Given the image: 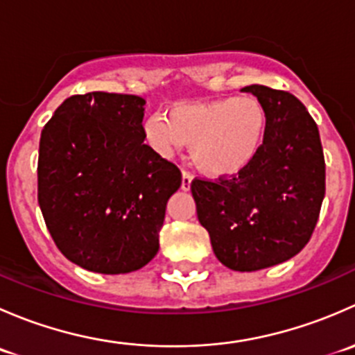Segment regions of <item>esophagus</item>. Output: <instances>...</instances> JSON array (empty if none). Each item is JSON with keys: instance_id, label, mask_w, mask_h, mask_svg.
<instances>
[{"instance_id": "1", "label": "esophagus", "mask_w": 355, "mask_h": 355, "mask_svg": "<svg viewBox=\"0 0 355 355\" xmlns=\"http://www.w3.org/2000/svg\"><path fill=\"white\" fill-rule=\"evenodd\" d=\"M191 184L192 175L189 173V171H184V173H182V189H184V191H189V189H191Z\"/></svg>"}]
</instances>
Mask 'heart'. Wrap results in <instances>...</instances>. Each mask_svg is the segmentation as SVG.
Wrapping results in <instances>:
<instances>
[{"mask_svg":"<svg viewBox=\"0 0 355 355\" xmlns=\"http://www.w3.org/2000/svg\"><path fill=\"white\" fill-rule=\"evenodd\" d=\"M146 139L161 156L184 146L200 171L214 178L235 177L254 163L268 134V111L254 96L187 101L170 106L164 116H148Z\"/></svg>","mask_w":355,"mask_h":355,"instance_id":"b5f03b06","label":"heart"}]
</instances>
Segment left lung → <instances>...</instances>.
<instances>
[{
  "label": "left lung",
  "instance_id": "1",
  "mask_svg": "<svg viewBox=\"0 0 355 355\" xmlns=\"http://www.w3.org/2000/svg\"><path fill=\"white\" fill-rule=\"evenodd\" d=\"M268 111L263 149L242 173L191 184L199 223L214 256L234 271L288 261L306 247L324 199V156L318 125L293 94L242 89Z\"/></svg>",
  "mask_w": 355,
  "mask_h": 355
}]
</instances>
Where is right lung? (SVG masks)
<instances>
[{
  "label": "right lung",
  "mask_w": 355,
  "mask_h": 355,
  "mask_svg": "<svg viewBox=\"0 0 355 355\" xmlns=\"http://www.w3.org/2000/svg\"><path fill=\"white\" fill-rule=\"evenodd\" d=\"M146 101L87 92L65 99L39 142L37 200L63 256L121 275L157 254L166 202L182 173L144 144Z\"/></svg>",
  "instance_id": "obj_1"
}]
</instances>
